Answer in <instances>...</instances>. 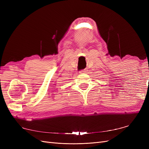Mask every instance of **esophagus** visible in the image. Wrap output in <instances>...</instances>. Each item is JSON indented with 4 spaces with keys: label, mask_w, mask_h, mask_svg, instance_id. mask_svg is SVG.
Listing matches in <instances>:
<instances>
[{
    "label": "esophagus",
    "mask_w": 149,
    "mask_h": 149,
    "mask_svg": "<svg viewBox=\"0 0 149 149\" xmlns=\"http://www.w3.org/2000/svg\"><path fill=\"white\" fill-rule=\"evenodd\" d=\"M87 71L88 70L86 69H84V70H83L81 71L80 73H87Z\"/></svg>",
    "instance_id": "obj_1"
}]
</instances>
